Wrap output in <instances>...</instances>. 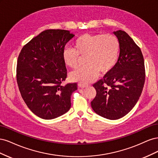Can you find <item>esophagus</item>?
I'll return each mask as SVG.
<instances>
[{"instance_id":"esophagus-1","label":"esophagus","mask_w":158,"mask_h":158,"mask_svg":"<svg viewBox=\"0 0 158 158\" xmlns=\"http://www.w3.org/2000/svg\"><path fill=\"white\" fill-rule=\"evenodd\" d=\"M87 86H88V85H85V84H81V83L78 84V87L81 88H84L87 87Z\"/></svg>"}]
</instances>
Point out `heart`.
<instances>
[{"label":"heart","mask_w":158,"mask_h":158,"mask_svg":"<svg viewBox=\"0 0 158 158\" xmlns=\"http://www.w3.org/2000/svg\"><path fill=\"white\" fill-rule=\"evenodd\" d=\"M73 48H65L63 52L64 64L76 68L80 56H85V66H80L70 74V78L80 83H89L96 78L99 72L109 73L115 66L120 51V44L112 34L81 35L74 41Z\"/></svg>","instance_id":"1"}]
</instances>
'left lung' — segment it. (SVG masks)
Here are the masks:
<instances>
[{
    "mask_svg": "<svg viewBox=\"0 0 158 158\" xmlns=\"http://www.w3.org/2000/svg\"><path fill=\"white\" fill-rule=\"evenodd\" d=\"M120 44L118 59L114 68L94 84L96 96L91 102L95 113L110 120L125 116L135 107L145 82L142 51L127 33L114 31Z\"/></svg>",
    "mask_w": 158,
    "mask_h": 158,
    "instance_id": "obj_1",
    "label": "left lung"
}]
</instances>
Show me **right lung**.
Returning <instances> with one entry per match:
<instances>
[{
  "label": "right lung",
  "instance_id": "obj_1",
  "mask_svg": "<svg viewBox=\"0 0 158 158\" xmlns=\"http://www.w3.org/2000/svg\"><path fill=\"white\" fill-rule=\"evenodd\" d=\"M74 37L68 30H45L23 46L18 56L19 90L28 108L41 118H55L70 108L77 84L61 83L67 76L63 52Z\"/></svg>",
  "mask_w": 158,
  "mask_h": 158
}]
</instances>
